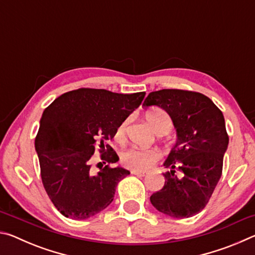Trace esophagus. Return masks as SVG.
Wrapping results in <instances>:
<instances>
[{
  "mask_svg": "<svg viewBox=\"0 0 255 255\" xmlns=\"http://www.w3.org/2000/svg\"><path fill=\"white\" fill-rule=\"evenodd\" d=\"M131 174H135L137 176H145L146 172H144V171H131Z\"/></svg>",
  "mask_w": 255,
  "mask_h": 255,
  "instance_id": "obj_1",
  "label": "esophagus"
}]
</instances>
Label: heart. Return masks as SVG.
<instances>
[{
  "label": "heart",
  "mask_w": 255,
  "mask_h": 255,
  "mask_svg": "<svg viewBox=\"0 0 255 255\" xmlns=\"http://www.w3.org/2000/svg\"><path fill=\"white\" fill-rule=\"evenodd\" d=\"M145 118L157 133H165L171 130L173 123L170 115L165 110L159 108H153L146 111ZM129 118L118 125L115 131V137L118 141H123L126 137ZM161 158V153L155 148H139L130 147L125 149L120 154V162L125 167L132 171H146L152 167Z\"/></svg>",
  "instance_id": "b5f03b06"
}]
</instances>
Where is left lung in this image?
I'll use <instances>...</instances> for the list:
<instances>
[{
    "instance_id": "obj_1",
    "label": "left lung",
    "mask_w": 255,
    "mask_h": 255,
    "mask_svg": "<svg viewBox=\"0 0 255 255\" xmlns=\"http://www.w3.org/2000/svg\"><path fill=\"white\" fill-rule=\"evenodd\" d=\"M152 106L170 115L178 139L164 162L170 169L163 173L164 187L150 202L170 217H192L208 204L222 176L228 145L223 112L202 93L178 89L150 92L143 107Z\"/></svg>"
}]
</instances>
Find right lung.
Returning <instances> with one entry per match:
<instances>
[{"mask_svg": "<svg viewBox=\"0 0 255 255\" xmlns=\"http://www.w3.org/2000/svg\"><path fill=\"white\" fill-rule=\"evenodd\" d=\"M145 94L81 88L62 94L42 112L34 147L42 184L63 216L82 221L114 200L116 187L130 172L110 166L119 157L106 141L115 137L118 125L140 106ZM97 149L107 165L94 174L91 161Z\"/></svg>", "mask_w": 255, "mask_h": 255, "instance_id": "obj_1", "label": "right lung"}]
</instances>
